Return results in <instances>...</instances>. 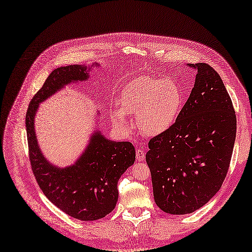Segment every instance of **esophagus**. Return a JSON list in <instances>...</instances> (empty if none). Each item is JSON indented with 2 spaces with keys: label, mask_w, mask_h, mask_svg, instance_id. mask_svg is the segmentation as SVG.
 <instances>
[{
  "label": "esophagus",
  "mask_w": 252,
  "mask_h": 252,
  "mask_svg": "<svg viewBox=\"0 0 252 252\" xmlns=\"http://www.w3.org/2000/svg\"><path fill=\"white\" fill-rule=\"evenodd\" d=\"M136 158L139 161H143L145 159V152L143 149H136Z\"/></svg>",
  "instance_id": "obj_1"
}]
</instances>
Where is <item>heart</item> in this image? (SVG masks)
<instances>
[{
  "instance_id": "1",
  "label": "heart",
  "mask_w": 252,
  "mask_h": 252,
  "mask_svg": "<svg viewBox=\"0 0 252 252\" xmlns=\"http://www.w3.org/2000/svg\"><path fill=\"white\" fill-rule=\"evenodd\" d=\"M184 104V94L173 79L141 77L130 81L120 94V110L113 112L114 124L128 129L126 115H137L140 129L158 136L172 127Z\"/></svg>"
}]
</instances>
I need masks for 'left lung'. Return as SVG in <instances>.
Masks as SVG:
<instances>
[{
  "instance_id": "obj_1",
  "label": "left lung",
  "mask_w": 252,
  "mask_h": 252,
  "mask_svg": "<svg viewBox=\"0 0 252 252\" xmlns=\"http://www.w3.org/2000/svg\"><path fill=\"white\" fill-rule=\"evenodd\" d=\"M188 65L198 70L190 95L172 127L150 139L146 153L155 201L174 215L200 209L220 189L237 129L220 76L208 63Z\"/></svg>"
}]
</instances>
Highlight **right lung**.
<instances>
[{
	"label": "right lung",
	"instance_id": "obj_1",
	"mask_svg": "<svg viewBox=\"0 0 252 252\" xmlns=\"http://www.w3.org/2000/svg\"><path fill=\"white\" fill-rule=\"evenodd\" d=\"M99 65V64H96ZM85 65H65L51 72L32 97L26 115L29 156L32 173L47 199L65 214L83 221L97 220L110 213L118 199L117 182L136 158L130 142H115L94 132L74 165L56 167L39 148L34 119L39 104L71 82L89 78Z\"/></svg>",
	"mask_w": 252,
	"mask_h": 252
}]
</instances>
